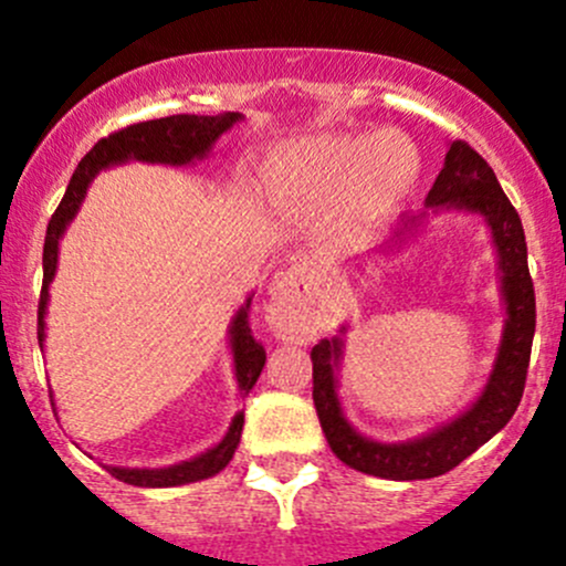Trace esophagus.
Returning a JSON list of instances; mask_svg holds the SVG:
<instances>
[{
  "label": "esophagus",
  "mask_w": 566,
  "mask_h": 566,
  "mask_svg": "<svg viewBox=\"0 0 566 566\" xmlns=\"http://www.w3.org/2000/svg\"><path fill=\"white\" fill-rule=\"evenodd\" d=\"M306 271L301 265L287 268L276 276L268 304V323L282 339H298L310 325V312L304 304Z\"/></svg>",
  "instance_id": "34e87169"
}]
</instances>
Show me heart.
<instances>
[{
	"label": "heart",
	"mask_w": 566,
	"mask_h": 566,
	"mask_svg": "<svg viewBox=\"0 0 566 566\" xmlns=\"http://www.w3.org/2000/svg\"><path fill=\"white\" fill-rule=\"evenodd\" d=\"M419 153L402 134H319L290 145L268 167V188L301 210L345 205L358 221L397 213L419 182Z\"/></svg>",
	"instance_id": "obj_1"
}]
</instances>
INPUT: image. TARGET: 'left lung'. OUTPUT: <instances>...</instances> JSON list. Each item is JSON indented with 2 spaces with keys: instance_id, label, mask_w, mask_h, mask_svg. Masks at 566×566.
Returning a JSON list of instances; mask_svg holds the SVG:
<instances>
[{
  "instance_id": "8db88e82",
  "label": "left lung",
  "mask_w": 566,
  "mask_h": 566,
  "mask_svg": "<svg viewBox=\"0 0 566 566\" xmlns=\"http://www.w3.org/2000/svg\"><path fill=\"white\" fill-rule=\"evenodd\" d=\"M424 208L427 210L408 219V224L397 232L394 247L402 243V235L421 230L430 213L458 210V213L484 219L495 256H499L501 298H504L506 319L499 353H495L493 369H490L482 394L460 416L424 436L399 443L375 441L347 421L339 399L336 373H339L342 356H345L342 336L347 334V325H342L336 336L319 339V345L312 347V384H315L312 399H315L319 427H323L331 452L356 471L394 479V482L441 476L465 458H471L495 432L504 430L506 421L515 416L517 405H521L536 325L534 282L528 273V251L521 216L506 199L490 164L465 142L449 145L447 161L427 193Z\"/></svg>"
}]
</instances>
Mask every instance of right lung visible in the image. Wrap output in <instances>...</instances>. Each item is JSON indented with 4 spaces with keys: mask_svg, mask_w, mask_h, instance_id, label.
<instances>
[{
    "mask_svg": "<svg viewBox=\"0 0 566 566\" xmlns=\"http://www.w3.org/2000/svg\"><path fill=\"white\" fill-rule=\"evenodd\" d=\"M241 112H224L216 114V117H205V114H172V117L161 119H147V123L128 125V128L117 130V134L101 139L87 156L78 161L76 172H73L71 182H67V191L62 197L60 208L51 216L49 230H45V243H43V290H40V304H38V342L43 347L45 342V310H49V287L54 282L56 273V260H60V241L65 235L67 224L73 221V216L82 208V199L87 193L90 182L98 177L104 169L119 167V164L128 161H142V164H164V167H188V164H197L202 158H208V153L213 150V145L219 142L221 134L232 128L235 123H241ZM249 306L251 295L247 304L235 312L230 323V347H232V364H235V380H238V394L247 397L254 389L256 378H260L262 367H265V350H262L260 342L251 336L249 328ZM243 432V410H238L232 416V424L227 430V436L221 438L216 447H210L208 452L197 454L191 460L175 462L167 468H119V465H106V471L112 476H117L119 482L136 484V488H177V484H191L199 479L216 476L219 471H224L230 465L232 454H235L238 443H241Z\"/></svg>",
    "mask_w": 566,
    "mask_h": 566,
    "instance_id": "1",
    "label": "right lung"
}]
</instances>
